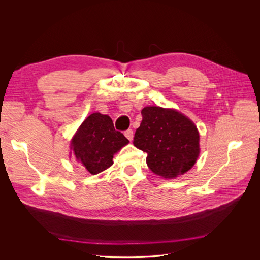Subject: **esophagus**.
Segmentation results:
<instances>
[{
    "label": "esophagus",
    "mask_w": 260,
    "mask_h": 260,
    "mask_svg": "<svg viewBox=\"0 0 260 260\" xmlns=\"http://www.w3.org/2000/svg\"><path fill=\"white\" fill-rule=\"evenodd\" d=\"M124 136L129 140V141H132L133 140V138H134V132H133V129H127V131H125L124 132Z\"/></svg>",
    "instance_id": "esophagus-1"
}]
</instances>
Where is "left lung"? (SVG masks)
Masks as SVG:
<instances>
[{
	"label": "left lung",
	"mask_w": 260,
	"mask_h": 260,
	"mask_svg": "<svg viewBox=\"0 0 260 260\" xmlns=\"http://www.w3.org/2000/svg\"><path fill=\"white\" fill-rule=\"evenodd\" d=\"M134 145L147 153L146 162L156 175L176 178L190 170L199 157L200 135L194 123L176 110L146 107Z\"/></svg>",
	"instance_id": "8db88e82"
}]
</instances>
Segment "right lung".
<instances>
[{"label":"right lung","mask_w":260,"mask_h":260,"mask_svg":"<svg viewBox=\"0 0 260 260\" xmlns=\"http://www.w3.org/2000/svg\"><path fill=\"white\" fill-rule=\"evenodd\" d=\"M128 143L122 133L114 128L108 115L93 113L80 125L71 146L76 158L92 175L113 165V155Z\"/></svg>","instance_id":"1"}]
</instances>
